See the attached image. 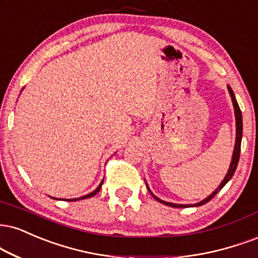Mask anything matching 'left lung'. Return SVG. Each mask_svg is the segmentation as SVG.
<instances>
[{
    "label": "left lung",
    "mask_w": 258,
    "mask_h": 258,
    "mask_svg": "<svg viewBox=\"0 0 258 258\" xmlns=\"http://www.w3.org/2000/svg\"><path fill=\"white\" fill-rule=\"evenodd\" d=\"M228 91H229V95H231V98H232V102H233V105H234V113H235V121H237V138H235V147H234V151H233V157H232V162H231V166H229V169L227 172V175L225 176V179L222 180V182L220 184V186L218 188H216L215 191L213 192L212 195H210L209 197H207L206 200H203L200 203L195 204V207H200V206H203V204H206L209 202L210 200H213L214 197L216 196V195L219 194L220 190L225 186L227 182L231 180L232 176H233L235 169H237V166H238V162H239V156H240V145H241V137H243V117H241V111H240V108H239L238 105V102L237 99H235V96L233 94V90L228 86ZM149 190V188H148ZM150 191V190H149ZM151 194V191H150ZM153 195V194H151ZM153 197L156 200L157 202H160V203L162 204H166V206L168 207H173V208H185V207H191V206H185V204H174V203H169V202H164L162 200H159L156 196Z\"/></svg>",
    "instance_id": "8db88e82"
}]
</instances>
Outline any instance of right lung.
Wrapping results in <instances>:
<instances>
[{"label":"right lung","instance_id":"add662e5","mask_svg":"<svg viewBox=\"0 0 258 258\" xmlns=\"http://www.w3.org/2000/svg\"><path fill=\"white\" fill-rule=\"evenodd\" d=\"M102 184H103V181L101 182V184H99V186L97 188H96V190L94 191V192H91V194H89V195H86V196H83V197H80V198H74V200H68V201H71V202H74V201H78V200H84V198H90V197H92V196H95L96 194H97V192L101 190V187H102Z\"/></svg>","mask_w":258,"mask_h":258}]
</instances>
